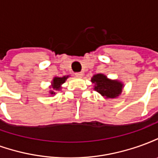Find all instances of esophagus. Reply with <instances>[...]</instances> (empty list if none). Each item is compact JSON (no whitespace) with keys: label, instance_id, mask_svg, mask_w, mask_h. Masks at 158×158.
Listing matches in <instances>:
<instances>
[{"label":"esophagus","instance_id":"esophagus-1","mask_svg":"<svg viewBox=\"0 0 158 158\" xmlns=\"http://www.w3.org/2000/svg\"><path fill=\"white\" fill-rule=\"evenodd\" d=\"M75 75L77 76V77H82L83 76V73L79 72V73H76Z\"/></svg>","mask_w":158,"mask_h":158}]
</instances>
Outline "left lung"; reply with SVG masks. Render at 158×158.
Listing matches in <instances>:
<instances>
[{"instance_id": "8db88e82", "label": "left lung", "mask_w": 158, "mask_h": 158, "mask_svg": "<svg viewBox=\"0 0 158 158\" xmlns=\"http://www.w3.org/2000/svg\"><path fill=\"white\" fill-rule=\"evenodd\" d=\"M97 92L106 98H115L122 92L123 84L117 80H110L103 74H96L91 79Z\"/></svg>"}]
</instances>
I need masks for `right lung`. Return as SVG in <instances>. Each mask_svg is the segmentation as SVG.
<instances>
[{"label": "right lung", "mask_w": 158, "mask_h": 158, "mask_svg": "<svg viewBox=\"0 0 158 158\" xmlns=\"http://www.w3.org/2000/svg\"><path fill=\"white\" fill-rule=\"evenodd\" d=\"M68 78V76L67 77H62V78H57V77H56L53 79V81H52V89L53 90L51 91V94L52 95H54L55 94V91L54 90H59L60 89V87H61V85H62V83L65 82V80Z\"/></svg>", "instance_id": "1"}]
</instances>
